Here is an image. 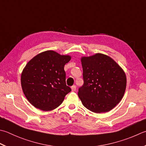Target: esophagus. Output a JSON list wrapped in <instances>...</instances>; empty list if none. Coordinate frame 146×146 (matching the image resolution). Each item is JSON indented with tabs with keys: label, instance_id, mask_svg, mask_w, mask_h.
I'll return each instance as SVG.
<instances>
[{
	"label": "esophagus",
	"instance_id": "obj_1",
	"mask_svg": "<svg viewBox=\"0 0 146 146\" xmlns=\"http://www.w3.org/2000/svg\"><path fill=\"white\" fill-rule=\"evenodd\" d=\"M76 85H73L72 87H71V90H72L73 92H75V91H76Z\"/></svg>",
	"mask_w": 146,
	"mask_h": 146
}]
</instances>
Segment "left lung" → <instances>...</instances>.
<instances>
[{
	"label": "left lung",
	"instance_id": "left-lung-1",
	"mask_svg": "<svg viewBox=\"0 0 146 146\" xmlns=\"http://www.w3.org/2000/svg\"><path fill=\"white\" fill-rule=\"evenodd\" d=\"M84 84L78 95L83 105L96 113L108 112L118 104L124 95L126 75L110 57L96 54L82 58Z\"/></svg>",
	"mask_w": 146,
	"mask_h": 146
}]
</instances>
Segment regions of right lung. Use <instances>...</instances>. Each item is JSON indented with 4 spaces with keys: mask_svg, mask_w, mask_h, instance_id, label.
Instances as JSON below:
<instances>
[{
    "mask_svg": "<svg viewBox=\"0 0 146 146\" xmlns=\"http://www.w3.org/2000/svg\"><path fill=\"white\" fill-rule=\"evenodd\" d=\"M70 59L69 56L47 50L28 62L21 74V87L33 106L50 111L61 104L65 96L71 90L66 85L64 70Z\"/></svg>",
    "mask_w": 146,
    "mask_h": 146,
    "instance_id": "right-lung-1",
    "label": "right lung"
}]
</instances>
